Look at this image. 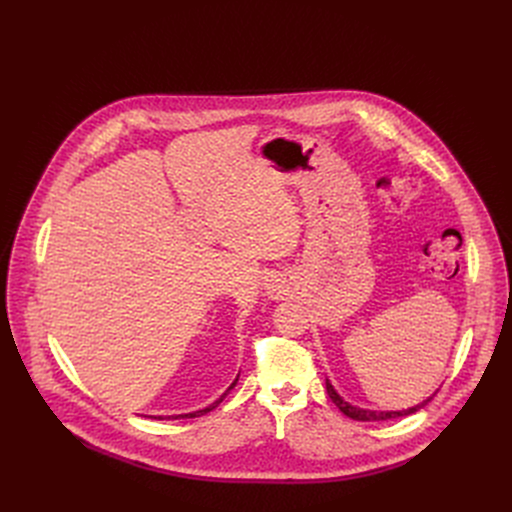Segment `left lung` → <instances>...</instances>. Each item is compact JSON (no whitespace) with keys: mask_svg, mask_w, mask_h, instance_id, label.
<instances>
[{"mask_svg":"<svg viewBox=\"0 0 512 512\" xmlns=\"http://www.w3.org/2000/svg\"><path fill=\"white\" fill-rule=\"evenodd\" d=\"M326 390H328V394H330L334 405H336L346 417H351V419H355V421H388V419H396V417H407V415H413V413H417L419 409H423V407L427 405V402L436 396V394H432L427 400L419 402V405H415V407H411V409H407V411H367V409H359V407L348 405V402L334 390V386L330 384V380H326Z\"/></svg>","mask_w":512,"mask_h":512,"instance_id":"left-lung-1","label":"left lung"}]
</instances>
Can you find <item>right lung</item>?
<instances>
[{"label": "right lung", "instance_id": "1", "mask_svg": "<svg viewBox=\"0 0 512 512\" xmlns=\"http://www.w3.org/2000/svg\"><path fill=\"white\" fill-rule=\"evenodd\" d=\"M236 382H238V378H236V380L232 382V386H230V388H228V390H226V392H224V394H222V396H220L218 400H215V402H213V405H209V407H205V409H201V411H195V413H186V415H176V419H178V417H182V419H191V417H201V415H205V413L213 411V409H215V407H218V405H220V402L224 400V396H226V394H228V392H230V390H232V388L236 386Z\"/></svg>", "mask_w": 512, "mask_h": 512}]
</instances>
